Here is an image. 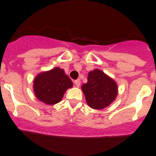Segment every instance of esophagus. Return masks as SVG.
<instances>
[{"label":"esophagus","instance_id":"34e87169","mask_svg":"<svg viewBox=\"0 0 156 156\" xmlns=\"http://www.w3.org/2000/svg\"><path fill=\"white\" fill-rule=\"evenodd\" d=\"M75 85L76 87H79L80 85H81V81H80V80H76V81H75Z\"/></svg>","mask_w":156,"mask_h":156}]
</instances>
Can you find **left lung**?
I'll return each instance as SVG.
<instances>
[{
  "instance_id": "obj_1",
  "label": "left lung",
  "mask_w": 156,
  "mask_h": 156,
  "mask_svg": "<svg viewBox=\"0 0 156 156\" xmlns=\"http://www.w3.org/2000/svg\"><path fill=\"white\" fill-rule=\"evenodd\" d=\"M81 90L89 107L102 109L116 99L118 87L116 81L99 69L88 72V82L81 85Z\"/></svg>"
}]
</instances>
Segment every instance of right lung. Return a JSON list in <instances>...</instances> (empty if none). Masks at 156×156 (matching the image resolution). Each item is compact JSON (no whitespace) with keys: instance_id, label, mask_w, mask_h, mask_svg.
<instances>
[{"instance_id":"obj_1","label":"right lung","mask_w":156,"mask_h":156,"mask_svg":"<svg viewBox=\"0 0 156 156\" xmlns=\"http://www.w3.org/2000/svg\"><path fill=\"white\" fill-rule=\"evenodd\" d=\"M73 86V82L64 69L56 67L38 74L33 80V92L36 97L47 105L61 102L64 93Z\"/></svg>"}]
</instances>
